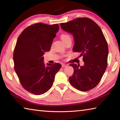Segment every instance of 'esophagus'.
<instances>
[{"label": "esophagus", "mask_w": 120, "mask_h": 120, "mask_svg": "<svg viewBox=\"0 0 120 120\" xmlns=\"http://www.w3.org/2000/svg\"><path fill=\"white\" fill-rule=\"evenodd\" d=\"M67 66V65L66 64H62V68L66 67Z\"/></svg>", "instance_id": "1"}]
</instances>
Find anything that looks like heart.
Masks as SVG:
<instances>
[{"instance_id": "obj_1", "label": "heart", "mask_w": 120, "mask_h": 120, "mask_svg": "<svg viewBox=\"0 0 120 120\" xmlns=\"http://www.w3.org/2000/svg\"><path fill=\"white\" fill-rule=\"evenodd\" d=\"M60 38L61 40L63 41V42H64L65 41H66L68 38H70V36L68 35V34H63L62 35H61L60 36Z\"/></svg>"}]
</instances>
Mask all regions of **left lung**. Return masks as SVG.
Segmentation results:
<instances>
[{
    "instance_id": "1",
    "label": "left lung",
    "mask_w": 120,
    "mask_h": 120,
    "mask_svg": "<svg viewBox=\"0 0 120 120\" xmlns=\"http://www.w3.org/2000/svg\"><path fill=\"white\" fill-rule=\"evenodd\" d=\"M61 28L74 37L73 51L80 53L84 64H70L74 72L69 78L73 87L85 92L95 88L100 82L107 66L109 48L99 26L90 19L78 18L60 24Z\"/></svg>"
}]
</instances>
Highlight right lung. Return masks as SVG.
<instances>
[{
  "instance_id": "obj_1",
  "label": "right lung",
  "mask_w": 120,
  "mask_h": 120,
  "mask_svg": "<svg viewBox=\"0 0 120 120\" xmlns=\"http://www.w3.org/2000/svg\"><path fill=\"white\" fill-rule=\"evenodd\" d=\"M59 29L58 24L39 23L26 28L18 38L14 51V69L22 86L32 94L48 92L61 67L58 63L46 66L43 56L50 51Z\"/></svg>"
}]
</instances>
